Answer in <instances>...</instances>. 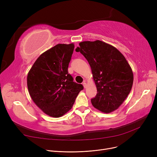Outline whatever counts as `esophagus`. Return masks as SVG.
<instances>
[{
	"instance_id": "34e87169",
	"label": "esophagus",
	"mask_w": 157,
	"mask_h": 157,
	"mask_svg": "<svg viewBox=\"0 0 157 157\" xmlns=\"http://www.w3.org/2000/svg\"><path fill=\"white\" fill-rule=\"evenodd\" d=\"M83 86H84V88H86V87H87V84H86V83H85V82H84V83H83Z\"/></svg>"
}]
</instances>
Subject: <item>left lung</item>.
Listing matches in <instances>:
<instances>
[{"label": "left lung", "instance_id": "left-lung-1", "mask_svg": "<svg viewBox=\"0 0 157 157\" xmlns=\"http://www.w3.org/2000/svg\"><path fill=\"white\" fill-rule=\"evenodd\" d=\"M76 52L88 60L97 94L91 99L93 106L104 113L117 110L132 87V70L118 49L103 41H83Z\"/></svg>", "mask_w": 157, "mask_h": 157}]
</instances>
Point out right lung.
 I'll use <instances>...</instances> for the list:
<instances>
[{
  "label": "right lung",
  "mask_w": 157,
  "mask_h": 157,
  "mask_svg": "<svg viewBox=\"0 0 157 157\" xmlns=\"http://www.w3.org/2000/svg\"><path fill=\"white\" fill-rule=\"evenodd\" d=\"M74 43L59 44L41 54L30 69L27 87L32 101L49 117L67 113L83 86L68 73Z\"/></svg>",
  "instance_id": "1"
}]
</instances>
